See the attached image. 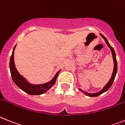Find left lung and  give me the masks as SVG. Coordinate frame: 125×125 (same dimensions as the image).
<instances>
[{
	"mask_svg": "<svg viewBox=\"0 0 125 125\" xmlns=\"http://www.w3.org/2000/svg\"><path fill=\"white\" fill-rule=\"evenodd\" d=\"M101 36H102V37L104 39V41H105V42H106V43L107 44V45L108 46V47L110 49L111 51H112V56H113V61H114V69H113V73H112V77H111V78H110V81H109L108 83L105 85V86L103 88V90H101L100 92H98V93H87V92H84V91H83L81 90V91H82V92H83L84 94H85V95H87V96H93H93H99L100 95H101V94H102V93H104V92H106V91H107L108 90L109 88L111 87V86L112 85V84H113V81H114L115 78L116 74V73H117V61H116V54H115V51H114V49H113V48L112 47V46L110 45V43H109L108 42L107 39L105 38V37H104V35H103L102 34H101Z\"/></svg>",
	"mask_w": 125,
	"mask_h": 125,
	"instance_id": "8db88e82",
	"label": "left lung"
}]
</instances>
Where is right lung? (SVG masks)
<instances>
[{
	"mask_svg": "<svg viewBox=\"0 0 125 125\" xmlns=\"http://www.w3.org/2000/svg\"><path fill=\"white\" fill-rule=\"evenodd\" d=\"M15 46L13 48L12 54L10 57V70L11 76H12L13 82L21 90L27 93L29 95H41V94L45 93L48 90L50 89V88L55 84L59 72H58L55 75V76L53 77V78L48 83L42 84V85H31V84L29 83L25 80V79L23 78L19 73L15 67L13 55H14V49L15 48Z\"/></svg>",
	"mask_w": 125,
	"mask_h": 125,
	"instance_id": "1",
	"label": "right lung"
}]
</instances>
